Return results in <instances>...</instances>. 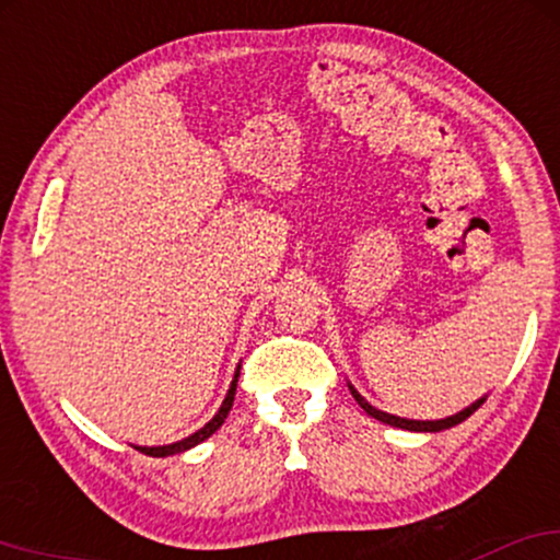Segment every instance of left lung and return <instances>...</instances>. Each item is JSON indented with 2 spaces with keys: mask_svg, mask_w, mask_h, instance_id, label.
Here are the masks:
<instances>
[{
  "mask_svg": "<svg viewBox=\"0 0 560 560\" xmlns=\"http://www.w3.org/2000/svg\"><path fill=\"white\" fill-rule=\"evenodd\" d=\"M350 390H352V396H354V401H358L362 409H365L370 417L373 419H377V422H383V424H390V427H401V430H411V432H440V430H450V427H455V424H460V422H466V419L470 417V413H474L478 406L483 404V398L481 401H476V404H470L468 409H463L460 413H455V417H447V419H438V422H417V419H401V417H394V413H386V411H381V409H375V406H370L365 398H362L358 390H354L352 386H350Z\"/></svg>",
  "mask_w": 560,
  "mask_h": 560,
  "instance_id": "8db88e82",
  "label": "left lung"
}]
</instances>
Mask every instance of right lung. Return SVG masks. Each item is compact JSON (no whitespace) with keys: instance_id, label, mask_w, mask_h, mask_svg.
I'll return each mask as SVG.
<instances>
[{"instance_id":"1","label":"right lung","mask_w":560,"mask_h":560,"mask_svg":"<svg viewBox=\"0 0 560 560\" xmlns=\"http://www.w3.org/2000/svg\"><path fill=\"white\" fill-rule=\"evenodd\" d=\"M236 381H238V373L234 375V383H231V388H229L226 398H223L221 409H218L215 417L210 419V422H208L206 427H202V430H198V432H195V434H190V438H185V440L174 442V445H164V447H136V450H141L143 455H151V457H166V455H174V453H185V450L195 447V445H198V442L208 440L210 434H213V432L218 430V427H221L223 422H226V417H229L231 406H234V396H236Z\"/></svg>"}]
</instances>
